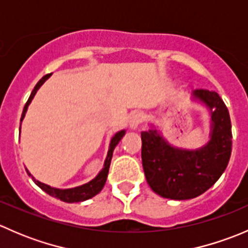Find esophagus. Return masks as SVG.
Segmentation results:
<instances>
[{
	"mask_svg": "<svg viewBox=\"0 0 248 248\" xmlns=\"http://www.w3.org/2000/svg\"><path fill=\"white\" fill-rule=\"evenodd\" d=\"M142 122V115L140 112H133L129 116V129L132 131H137L139 128L140 124Z\"/></svg>",
	"mask_w": 248,
	"mask_h": 248,
	"instance_id": "esophagus-1",
	"label": "esophagus"
}]
</instances>
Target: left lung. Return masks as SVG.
Returning a JSON list of instances; mask_svg holds the SVG:
<instances>
[{
    "mask_svg": "<svg viewBox=\"0 0 248 248\" xmlns=\"http://www.w3.org/2000/svg\"><path fill=\"white\" fill-rule=\"evenodd\" d=\"M191 99L210 112V139L202 147L174 146L154 124L141 132V161L147 184L155 193L174 201L196 198L214 186L232 154L231 116L218 93L196 90Z\"/></svg>",
    "mask_w": 248,
    "mask_h": 248,
    "instance_id": "obj_1",
    "label": "left lung"
}]
</instances>
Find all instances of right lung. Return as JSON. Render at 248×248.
Segmentation results:
<instances>
[{
    "mask_svg": "<svg viewBox=\"0 0 248 248\" xmlns=\"http://www.w3.org/2000/svg\"><path fill=\"white\" fill-rule=\"evenodd\" d=\"M50 76H51V73L44 76L38 82H37V85L34 86V89L32 90L31 96H30L29 101L26 102V104H25V107H24V110H22L21 120H20V121H22V120H24L27 109H29V106L31 104L33 97L36 96V93H37V91L39 90V87H41L42 85L46 82V80L49 79ZM20 131H21V126H20ZM124 134H126V129H122V131H119L117 133H115L114 136H112L111 140H110L108 155H107L106 161H104L103 168H102V170L96 175V177H93L91 181L86 182V184H84V185H80V186H77V187H72V188H56V187H51V186H49V185L43 184V182L36 180L33 176H32L31 172L27 170V169H26V171H27V174H29V176L32 177V180H33L34 184H36L37 186L41 187V188L43 189L44 192H46L49 196L55 197V198L60 199V201H62L64 202H79L87 201V199H91V198H93L94 196H97V194H98L99 192L103 189L104 185H106V181H107V177H108L110 162H111V158H112V152H114V149L116 147V145L119 144L120 140L124 138Z\"/></svg>",
    "mask_w": 248,
    "mask_h": 248,
    "instance_id": "1",
    "label": "right lung"
}]
</instances>
